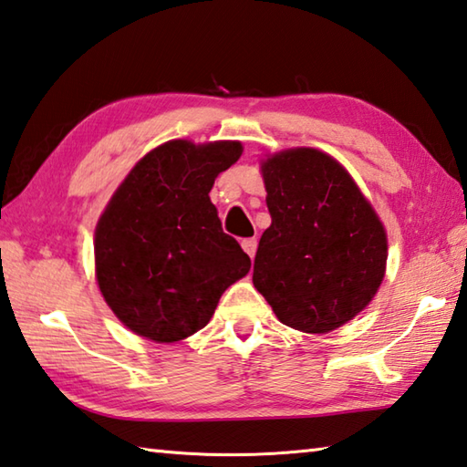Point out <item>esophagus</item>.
<instances>
[{
    "mask_svg": "<svg viewBox=\"0 0 467 467\" xmlns=\"http://www.w3.org/2000/svg\"><path fill=\"white\" fill-rule=\"evenodd\" d=\"M242 248H244L245 254H248L250 258H254V254H256V248H258L256 237H248V240H244V242H242Z\"/></svg>",
    "mask_w": 467,
    "mask_h": 467,
    "instance_id": "34e87169",
    "label": "esophagus"
}]
</instances>
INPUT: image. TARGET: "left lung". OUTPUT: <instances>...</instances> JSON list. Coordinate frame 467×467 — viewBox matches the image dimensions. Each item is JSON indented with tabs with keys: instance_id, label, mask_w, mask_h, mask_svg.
Listing matches in <instances>:
<instances>
[{
	"instance_id": "obj_1",
	"label": "left lung",
	"mask_w": 467,
	"mask_h": 467,
	"mask_svg": "<svg viewBox=\"0 0 467 467\" xmlns=\"http://www.w3.org/2000/svg\"><path fill=\"white\" fill-rule=\"evenodd\" d=\"M262 177L272 223L260 237L254 286L288 327H341L372 301L384 278L382 222L349 172L315 148L272 154Z\"/></svg>"
}]
</instances>
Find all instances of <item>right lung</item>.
Returning a JSON list of instances; mask_svg holds the SVG:
<instances>
[{
	"mask_svg": "<svg viewBox=\"0 0 467 467\" xmlns=\"http://www.w3.org/2000/svg\"><path fill=\"white\" fill-rule=\"evenodd\" d=\"M242 156L240 142L154 148L113 192L95 230V275L118 319L172 343L203 329L250 256L223 234L209 191Z\"/></svg>",
	"mask_w": 467,
	"mask_h": 467,
	"instance_id": "obj_1",
	"label": "right lung"
}]
</instances>
